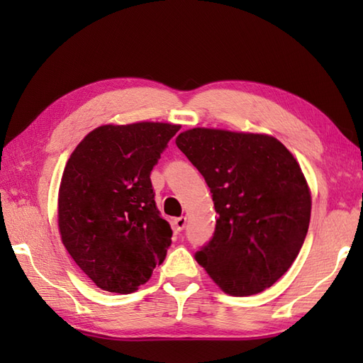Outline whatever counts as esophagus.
<instances>
[{"label": "esophagus", "mask_w": 363, "mask_h": 363, "mask_svg": "<svg viewBox=\"0 0 363 363\" xmlns=\"http://www.w3.org/2000/svg\"><path fill=\"white\" fill-rule=\"evenodd\" d=\"M186 223H187V217H177V218H174V221H173L174 230H177V233H181V230L186 228Z\"/></svg>", "instance_id": "34e87169"}]
</instances>
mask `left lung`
I'll return each mask as SVG.
<instances>
[{
    "instance_id": "1",
    "label": "left lung",
    "mask_w": 363,
    "mask_h": 363,
    "mask_svg": "<svg viewBox=\"0 0 363 363\" xmlns=\"http://www.w3.org/2000/svg\"><path fill=\"white\" fill-rule=\"evenodd\" d=\"M176 145L204 176L218 215L198 264L230 296L272 287L311 223V189L296 159L273 135L226 129H187Z\"/></svg>"
}]
</instances>
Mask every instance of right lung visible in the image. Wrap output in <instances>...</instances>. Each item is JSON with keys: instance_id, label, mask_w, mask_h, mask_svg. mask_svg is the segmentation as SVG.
I'll return each instance as SVG.
<instances>
[{"instance_id": "right-lung-1", "label": "right lung", "mask_w": 363, "mask_h": 363, "mask_svg": "<svg viewBox=\"0 0 363 363\" xmlns=\"http://www.w3.org/2000/svg\"><path fill=\"white\" fill-rule=\"evenodd\" d=\"M181 125H103L82 138L64 168L57 226L68 254L106 291L134 293L172 243L150 173Z\"/></svg>"}]
</instances>
